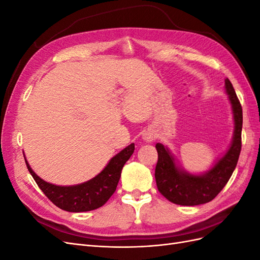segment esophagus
Returning a JSON list of instances; mask_svg holds the SVG:
<instances>
[{"label":"esophagus","instance_id":"1","mask_svg":"<svg viewBox=\"0 0 260 260\" xmlns=\"http://www.w3.org/2000/svg\"><path fill=\"white\" fill-rule=\"evenodd\" d=\"M143 140L145 142H153L155 140V136L152 131H146L144 135H143Z\"/></svg>","mask_w":260,"mask_h":260}]
</instances>
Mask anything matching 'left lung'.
Returning a JSON list of instances; mask_svg holds the SVG:
<instances>
[{"label": "left lung", "instance_id": "left-lung-1", "mask_svg": "<svg viewBox=\"0 0 260 260\" xmlns=\"http://www.w3.org/2000/svg\"><path fill=\"white\" fill-rule=\"evenodd\" d=\"M234 118V135L231 146L215 166L205 174L195 176L177 167L175 158L167 147L157 143L158 160L155 168V179L158 191L168 201L182 206H195L214 200L231 178L242 147L243 113L240 101L230 80H224Z\"/></svg>", "mask_w": 260, "mask_h": 260}]
</instances>
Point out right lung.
Here are the masks:
<instances>
[{
  "mask_svg": "<svg viewBox=\"0 0 260 260\" xmlns=\"http://www.w3.org/2000/svg\"><path fill=\"white\" fill-rule=\"evenodd\" d=\"M133 152L135 144L132 143L114 156L96 177L84 183L70 186H59L45 182L30 168L27 159L25 160L27 168L38 186L54 205L66 211L81 212L96 209L103 206L109 200L119 182L122 167Z\"/></svg>",
  "mask_w": 260,
  "mask_h": 260,
  "instance_id": "obj_1",
  "label": "right lung"
}]
</instances>
